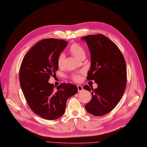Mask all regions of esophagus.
<instances>
[{
  "instance_id": "1",
  "label": "esophagus",
  "mask_w": 147,
  "mask_h": 147,
  "mask_svg": "<svg viewBox=\"0 0 147 147\" xmlns=\"http://www.w3.org/2000/svg\"><path fill=\"white\" fill-rule=\"evenodd\" d=\"M77 88H78V92H81L82 91V90H83V88H82V86L81 85H78Z\"/></svg>"
}]
</instances>
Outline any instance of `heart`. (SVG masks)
Wrapping results in <instances>:
<instances>
[{
  "mask_svg": "<svg viewBox=\"0 0 147 147\" xmlns=\"http://www.w3.org/2000/svg\"><path fill=\"white\" fill-rule=\"evenodd\" d=\"M69 51L70 53L76 58L81 59L82 57H84L86 55L84 48L80 44L78 43H74L69 48ZM65 56L63 53H61L58 57L57 63L59 67H62L65 61ZM72 80L74 82H80L82 80V75L81 74H75L72 75Z\"/></svg>",
  "mask_w": 147,
  "mask_h": 147,
  "instance_id": "heart-1",
  "label": "heart"
}]
</instances>
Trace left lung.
I'll return each mask as SVG.
<instances>
[{"label":"left lung","instance_id":"8db88e82","mask_svg":"<svg viewBox=\"0 0 147 147\" xmlns=\"http://www.w3.org/2000/svg\"><path fill=\"white\" fill-rule=\"evenodd\" d=\"M91 52V65L88 81H94L96 89L85 85L92 99L86 104L88 112L95 116L108 114L116 107L125 92L127 67L125 58L118 47L102 34L83 36Z\"/></svg>","mask_w":147,"mask_h":147}]
</instances>
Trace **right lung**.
I'll use <instances>...</instances> for the list:
<instances>
[{"label":"right lung","instance_id":"1","mask_svg":"<svg viewBox=\"0 0 147 147\" xmlns=\"http://www.w3.org/2000/svg\"><path fill=\"white\" fill-rule=\"evenodd\" d=\"M67 41L46 38L24 56L19 71L22 92L32 111L43 119L55 120L65 112L67 100L78 92L76 86L60 84L55 89L48 80L58 70L57 59Z\"/></svg>","mask_w":147,"mask_h":147}]
</instances>
